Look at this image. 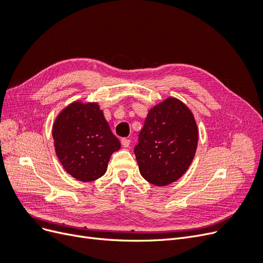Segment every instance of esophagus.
Instances as JSON below:
<instances>
[{
    "mask_svg": "<svg viewBox=\"0 0 263 263\" xmlns=\"http://www.w3.org/2000/svg\"><path fill=\"white\" fill-rule=\"evenodd\" d=\"M121 142H122V145H123V147H129V145H130V139H128V138H122V140H121Z\"/></svg>",
    "mask_w": 263,
    "mask_h": 263,
    "instance_id": "34e87169",
    "label": "esophagus"
}]
</instances>
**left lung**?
I'll use <instances>...</instances> for the list:
<instances>
[{"label":"left lung","mask_w":263,"mask_h":263,"mask_svg":"<svg viewBox=\"0 0 263 263\" xmlns=\"http://www.w3.org/2000/svg\"><path fill=\"white\" fill-rule=\"evenodd\" d=\"M197 140L194 116L181 101L169 98L151 108L134 149L142 178L158 186L177 181L192 162Z\"/></svg>","instance_id":"8db88e82"}]
</instances>
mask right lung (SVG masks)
<instances>
[{
    "instance_id": "add662e5",
    "label": "right lung",
    "mask_w": 263,
    "mask_h": 263,
    "mask_svg": "<svg viewBox=\"0 0 263 263\" xmlns=\"http://www.w3.org/2000/svg\"><path fill=\"white\" fill-rule=\"evenodd\" d=\"M52 137L60 163L82 182L101 178L110 156L121 148L97 103L74 102L67 106L55 118Z\"/></svg>"
}]
</instances>
